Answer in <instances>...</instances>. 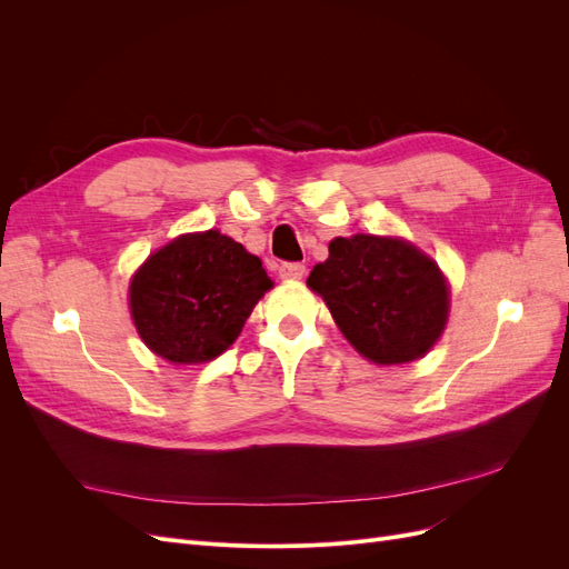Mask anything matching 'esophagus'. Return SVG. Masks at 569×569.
I'll use <instances>...</instances> for the list:
<instances>
[{"label":"esophagus","instance_id":"obj_1","mask_svg":"<svg viewBox=\"0 0 569 569\" xmlns=\"http://www.w3.org/2000/svg\"><path fill=\"white\" fill-rule=\"evenodd\" d=\"M303 274H306V266H301V263H282L280 266L282 280H301Z\"/></svg>","mask_w":569,"mask_h":569}]
</instances>
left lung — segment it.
<instances>
[{
	"label": "left lung",
	"instance_id": "left-lung-1",
	"mask_svg": "<svg viewBox=\"0 0 569 569\" xmlns=\"http://www.w3.org/2000/svg\"><path fill=\"white\" fill-rule=\"evenodd\" d=\"M308 287L358 353L380 366L410 363L441 337L449 316L443 274L412 244L375 234L337 237Z\"/></svg>",
	"mask_w": 569,
	"mask_h": 569
}]
</instances>
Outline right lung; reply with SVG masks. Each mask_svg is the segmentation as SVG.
Segmentation results:
<instances>
[{
    "mask_svg": "<svg viewBox=\"0 0 569 569\" xmlns=\"http://www.w3.org/2000/svg\"><path fill=\"white\" fill-rule=\"evenodd\" d=\"M272 287L261 258L218 230L182 234L147 258L130 311L147 347L170 363H206L242 332Z\"/></svg>",
    "mask_w": 569,
    "mask_h": 569,
    "instance_id": "obj_1",
    "label": "right lung"
}]
</instances>
